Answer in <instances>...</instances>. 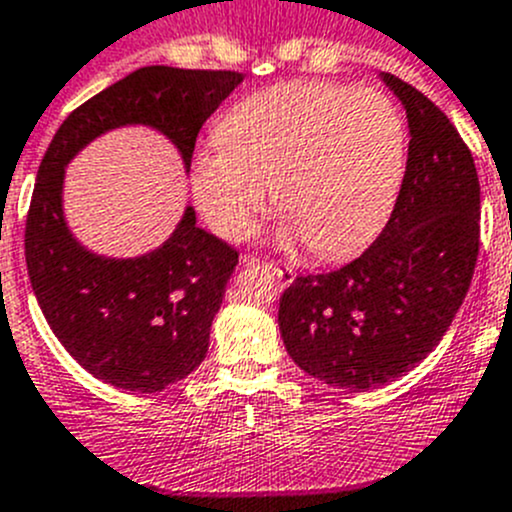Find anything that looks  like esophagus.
Instances as JSON below:
<instances>
[{"mask_svg":"<svg viewBox=\"0 0 512 512\" xmlns=\"http://www.w3.org/2000/svg\"><path fill=\"white\" fill-rule=\"evenodd\" d=\"M243 264L246 266H253V264H264L266 269L271 271V274L276 276L279 281H284V284H291L294 281V269L286 264H276V261H259V259H253V256H243Z\"/></svg>","mask_w":512,"mask_h":512,"instance_id":"34e87169","label":"esophagus"}]
</instances>
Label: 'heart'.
Returning a JSON list of instances; mask_svg holds the SVG:
<instances>
[{
	"label": "heart",
	"mask_w": 512,
	"mask_h": 512,
	"mask_svg": "<svg viewBox=\"0 0 512 512\" xmlns=\"http://www.w3.org/2000/svg\"><path fill=\"white\" fill-rule=\"evenodd\" d=\"M221 145L191 160V191L208 226L246 238L276 206L319 256L372 241L392 213L407 163V125L392 97L339 82L264 87L223 115Z\"/></svg>",
	"instance_id": "obj_1"
}]
</instances>
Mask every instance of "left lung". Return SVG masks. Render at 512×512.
I'll return each mask as SVG.
<instances>
[{"instance_id": "left-lung-1", "label": "left lung", "mask_w": 512, "mask_h": 512, "mask_svg": "<svg viewBox=\"0 0 512 512\" xmlns=\"http://www.w3.org/2000/svg\"><path fill=\"white\" fill-rule=\"evenodd\" d=\"M410 120V153L392 216L372 246L329 274L296 276L279 301L289 357L347 392L415 369L450 329L480 251V180L440 107L384 72Z\"/></svg>"}]
</instances>
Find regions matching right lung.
Masks as SVG:
<instances>
[{
  "mask_svg": "<svg viewBox=\"0 0 512 512\" xmlns=\"http://www.w3.org/2000/svg\"><path fill=\"white\" fill-rule=\"evenodd\" d=\"M241 80L233 70L140 67L72 110L42 158L24 226L29 281L62 347L113 387L160 392L203 362L238 251L198 228L186 208L155 251L138 259L95 256L62 216L65 165L105 130L150 125L191 168L203 123Z\"/></svg>",
  "mask_w": 512,
  "mask_h": 512,
  "instance_id": "obj_1",
  "label": "right lung"
}]
</instances>
